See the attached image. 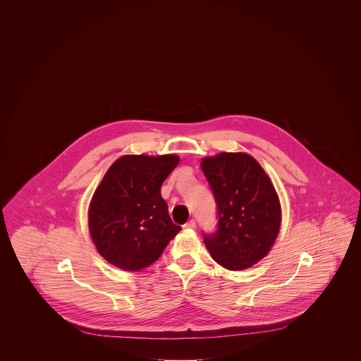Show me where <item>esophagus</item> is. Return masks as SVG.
<instances>
[{
    "label": "esophagus",
    "mask_w": 361,
    "mask_h": 361,
    "mask_svg": "<svg viewBox=\"0 0 361 361\" xmlns=\"http://www.w3.org/2000/svg\"><path fill=\"white\" fill-rule=\"evenodd\" d=\"M195 227H196V222L193 219H190L187 224H184V228H195Z\"/></svg>",
    "instance_id": "esophagus-1"
}]
</instances>
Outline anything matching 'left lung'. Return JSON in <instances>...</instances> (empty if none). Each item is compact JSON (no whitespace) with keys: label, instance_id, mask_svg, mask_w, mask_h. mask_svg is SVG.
<instances>
[{"label":"left lung","instance_id":"1","mask_svg":"<svg viewBox=\"0 0 361 361\" xmlns=\"http://www.w3.org/2000/svg\"><path fill=\"white\" fill-rule=\"evenodd\" d=\"M202 171L218 211L216 231L204 234L207 249L226 269H247L269 253L279 234L281 208L275 187L245 153L207 157Z\"/></svg>","mask_w":361,"mask_h":361}]
</instances>
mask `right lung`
Listing matches in <instances>:
<instances>
[{
	"mask_svg": "<svg viewBox=\"0 0 361 361\" xmlns=\"http://www.w3.org/2000/svg\"><path fill=\"white\" fill-rule=\"evenodd\" d=\"M178 161L174 154L123 155L105 173L89 207V231L109 264L131 272L147 268L181 230L161 196Z\"/></svg>",
	"mask_w": 361,
	"mask_h": 361,
	"instance_id": "right-lung-1",
	"label": "right lung"
}]
</instances>
